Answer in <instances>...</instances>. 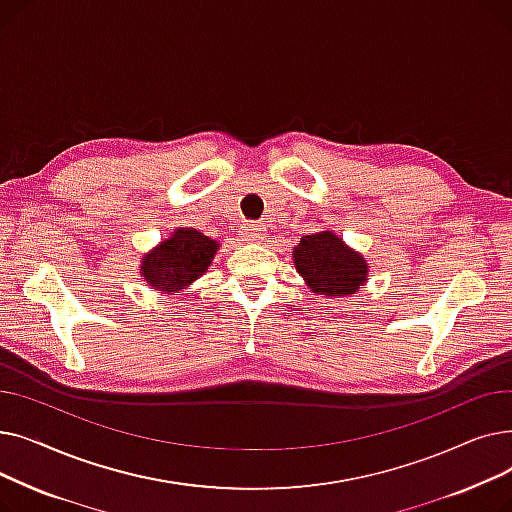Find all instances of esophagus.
Returning <instances> with one entry per match:
<instances>
[{"instance_id":"esophagus-1","label":"esophagus","mask_w":512,"mask_h":512,"mask_svg":"<svg viewBox=\"0 0 512 512\" xmlns=\"http://www.w3.org/2000/svg\"><path fill=\"white\" fill-rule=\"evenodd\" d=\"M242 236H245L249 242H259L265 236V230L259 224H247L242 226Z\"/></svg>"}]
</instances>
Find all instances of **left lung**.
I'll return each instance as SVG.
<instances>
[{"mask_svg":"<svg viewBox=\"0 0 512 512\" xmlns=\"http://www.w3.org/2000/svg\"><path fill=\"white\" fill-rule=\"evenodd\" d=\"M297 272L315 294L348 297L367 280V261L330 230L307 234L292 251Z\"/></svg>","mask_w":512,"mask_h":512,"instance_id":"obj_1","label":"left lung"}]
</instances>
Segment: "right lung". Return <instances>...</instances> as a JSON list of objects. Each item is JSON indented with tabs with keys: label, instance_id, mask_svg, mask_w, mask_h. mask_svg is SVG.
Returning <instances> with one entry per match:
<instances>
[{
	"label": "right lung",
	"instance_id": "1",
	"mask_svg": "<svg viewBox=\"0 0 512 512\" xmlns=\"http://www.w3.org/2000/svg\"><path fill=\"white\" fill-rule=\"evenodd\" d=\"M220 245L195 228H178L164 242H159L141 261L143 280L161 290L176 292L193 284L207 272Z\"/></svg>",
	"mask_w": 512,
	"mask_h": 512
}]
</instances>
